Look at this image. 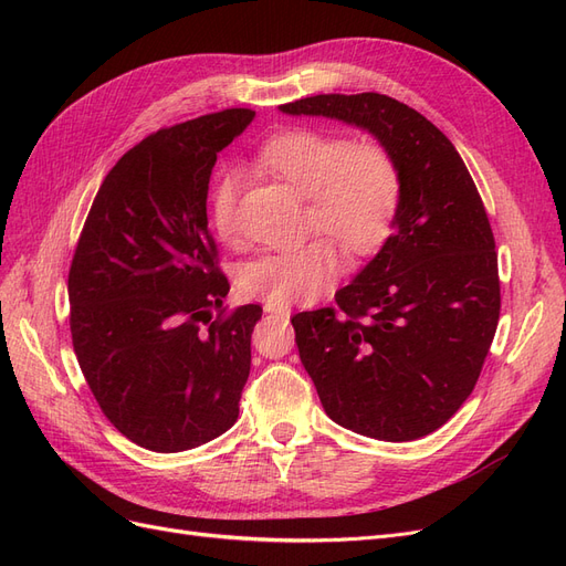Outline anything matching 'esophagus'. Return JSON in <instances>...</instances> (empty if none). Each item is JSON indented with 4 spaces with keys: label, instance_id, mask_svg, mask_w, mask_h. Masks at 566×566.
<instances>
[{
    "label": "esophagus",
    "instance_id": "obj_1",
    "mask_svg": "<svg viewBox=\"0 0 566 566\" xmlns=\"http://www.w3.org/2000/svg\"><path fill=\"white\" fill-rule=\"evenodd\" d=\"M264 310L269 314H276V316H290V306L287 304H271V302H266Z\"/></svg>",
    "mask_w": 566,
    "mask_h": 566
}]
</instances>
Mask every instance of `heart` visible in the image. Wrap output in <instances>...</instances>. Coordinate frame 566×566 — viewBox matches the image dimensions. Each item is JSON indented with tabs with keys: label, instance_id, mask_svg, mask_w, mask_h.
<instances>
[{
	"label": "heart",
	"instance_id": "heart-1",
	"mask_svg": "<svg viewBox=\"0 0 566 566\" xmlns=\"http://www.w3.org/2000/svg\"><path fill=\"white\" fill-rule=\"evenodd\" d=\"M256 163L306 196V231L325 233L352 256H370L389 241L401 205V172L380 144H354L335 132L297 127L271 136ZM238 191L241 175L221 169L210 191V219L224 243L238 238ZM328 238L245 264L238 279L241 290L271 304L321 297L339 271V254Z\"/></svg>",
	"mask_w": 566,
	"mask_h": 566
}]
</instances>
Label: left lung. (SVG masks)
I'll use <instances>...</instances> for the list:
<instances>
[{
	"mask_svg": "<svg viewBox=\"0 0 566 566\" xmlns=\"http://www.w3.org/2000/svg\"><path fill=\"white\" fill-rule=\"evenodd\" d=\"M281 111L368 129L399 165L389 241L337 290V306L295 314L293 328L337 424L382 441L427 437L472 394L501 316L482 196L447 134L397 98L318 94Z\"/></svg>",
	"mask_w": 566,
	"mask_h": 566,
	"instance_id": "8db88e82",
	"label": "left lung"
}]
</instances>
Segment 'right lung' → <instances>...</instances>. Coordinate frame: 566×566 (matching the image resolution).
Returning <instances> with one entry per match:
<instances>
[{"instance_id":"obj_1","label":"right lung","mask_w":566,"mask_h":566,"mask_svg":"<svg viewBox=\"0 0 566 566\" xmlns=\"http://www.w3.org/2000/svg\"><path fill=\"white\" fill-rule=\"evenodd\" d=\"M254 117L229 108L153 132L101 184L67 273L71 335L96 403L158 453L196 449L238 420L260 304L227 312L208 229L217 153Z\"/></svg>"}]
</instances>
